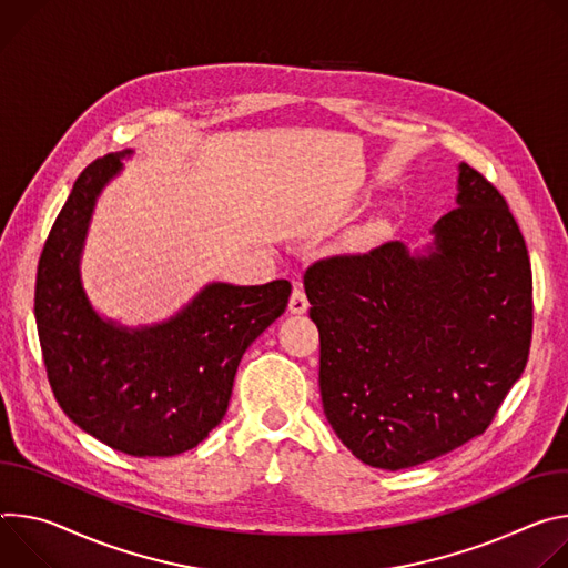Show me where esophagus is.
Returning a JSON list of instances; mask_svg holds the SVG:
<instances>
[{"label":"esophagus","instance_id":"34e87169","mask_svg":"<svg viewBox=\"0 0 568 568\" xmlns=\"http://www.w3.org/2000/svg\"><path fill=\"white\" fill-rule=\"evenodd\" d=\"M306 308H308V300H306L304 291L300 286H295L291 293V300H288V311L295 313V316H302V313H306Z\"/></svg>","mask_w":568,"mask_h":568}]
</instances>
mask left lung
<instances>
[{
	"label": "left lung",
	"mask_w": 568,
	"mask_h": 568,
	"mask_svg": "<svg viewBox=\"0 0 568 568\" xmlns=\"http://www.w3.org/2000/svg\"><path fill=\"white\" fill-rule=\"evenodd\" d=\"M456 205L417 250L390 241L304 273L325 415L376 469L415 467L480 435L528 361L532 273L521 230L465 162Z\"/></svg>",
	"instance_id": "1"
}]
</instances>
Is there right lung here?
I'll list each match as a JSON object with an SVG mask.
<instances>
[{"label": "right lung", "mask_w": 568, "mask_h": 568, "mask_svg": "<svg viewBox=\"0 0 568 568\" xmlns=\"http://www.w3.org/2000/svg\"><path fill=\"white\" fill-rule=\"evenodd\" d=\"M131 155H103L77 178L40 255L36 325L65 415L121 454L169 458L221 424L239 361L282 316L291 284L210 282L166 321L129 327L103 318L81 262L97 201Z\"/></svg>", "instance_id": "right-lung-1"}]
</instances>
